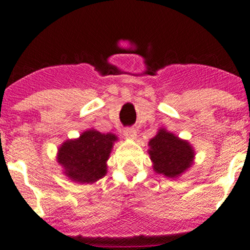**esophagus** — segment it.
<instances>
[{"mask_svg": "<svg viewBox=\"0 0 250 250\" xmlns=\"http://www.w3.org/2000/svg\"><path fill=\"white\" fill-rule=\"evenodd\" d=\"M138 132L137 129H135L134 127H126L124 128V135L125 138L127 139H135V137H137Z\"/></svg>", "mask_w": 250, "mask_h": 250, "instance_id": "obj_1", "label": "esophagus"}]
</instances>
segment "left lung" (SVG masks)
Returning a JSON list of instances; mask_svg holds the SVG:
<instances>
[{
  "instance_id": "1",
  "label": "left lung",
  "mask_w": 250,
  "mask_h": 250,
  "mask_svg": "<svg viewBox=\"0 0 250 250\" xmlns=\"http://www.w3.org/2000/svg\"><path fill=\"white\" fill-rule=\"evenodd\" d=\"M148 145L155 172L167 178H177L193 164L195 154L192 146L167 129L161 128Z\"/></svg>"
}]
</instances>
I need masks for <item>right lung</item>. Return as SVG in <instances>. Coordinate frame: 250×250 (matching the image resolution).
Here are the masks:
<instances>
[{
	"label": "right lung",
	"mask_w": 250,
	"mask_h": 250,
	"mask_svg": "<svg viewBox=\"0 0 250 250\" xmlns=\"http://www.w3.org/2000/svg\"><path fill=\"white\" fill-rule=\"evenodd\" d=\"M117 137L95 129L83 132L78 139L67 140L58 148L57 162L72 181L93 184L106 173V161Z\"/></svg>",
	"instance_id": "obj_1"
}]
</instances>
